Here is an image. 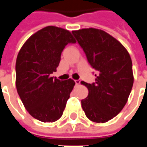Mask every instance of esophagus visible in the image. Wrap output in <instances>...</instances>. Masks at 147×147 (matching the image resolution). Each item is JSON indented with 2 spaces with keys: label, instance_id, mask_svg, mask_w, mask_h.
Returning a JSON list of instances; mask_svg holds the SVG:
<instances>
[{
  "label": "esophagus",
  "instance_id": "34e87169",
  "mask_svg": "<svg viewBox=\"0 0 147 147\" xmlns=\"http://www.w3.org/2000/svg\"><path fill=\"white\" fill-rule=\"evenodd\" d=\"M75 83H76V85H80V80H75Z\"/></svg>",
  "mask_w": 147,
  "mask_h": 147
}]
</instances>
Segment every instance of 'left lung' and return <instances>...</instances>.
I'll use <instances>...</instances> for the list:
<instances>
[{"instance_id": "left-lung-1", "label": "left lung", "mask_w": 147, "mask_h": 147, "mask_svg": "<svg viewBox=\"0 0 147 147\" xmlns=\"http://www.w3.org/2000/svg\"><path fill=\"white\" fill-rule=\"evenodd\" d=\"M72 34L90 64L98 71L95 83L81 82L89 91L81 101L82 107L89 120L105 123L127 102L134 83L131 59L124 46L104 30L86 28Z\"/></svg>"}]
</instances>
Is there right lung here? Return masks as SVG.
<instances>
[{
    "instance_id": "right-lung-1",
    "label": "right lung",
    "mask_w": 147,
    "mask_h": 147,
    "mask_svg": "<svg viewBox=\"0 0 147 147\" xmlns=\"http://www.w3.org/2000/svg\"><path fill=\"white\" fill-rule=\"evenodd\" d=\"M69 30L53 26L42 28L27 39L18 53L16 86L27 112L42 122H54L63 114L75 86L74 80L50 76L68 43H76Z\"/></svg>"
}]
</instances>
